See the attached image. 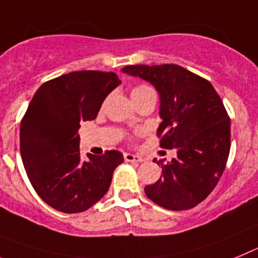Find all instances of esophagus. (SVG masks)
<instances>
[{
    "label": "esophagus",
    "mask_w": 258,
    "mask_h": 258,
    "mask_svg": "<svg viewBox=\"0 0 258 258\" xmlns=\"http://www.w3.org/2000/svg\"><path fill=\"white\" fill-rule=\"evenodd\" d=\"M124 161L126 162H143V158L139 155L131 154V153H124Z\"/></svg>",
    "instance_id": "1"
}]
</instances>
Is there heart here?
<instances>
[{"label": "heart", "instance_id": "1", "mask_svg": "<svg viewBox=\"0 0 258 258\" xmlns=\"http://www.w3.org/2000/svg\"><path fill=\"white\" fill-rule=\"evenodd\" d=\"M149 91H153V90L150 89V87L148 85H138V86H135L134 89H132V91H131L132 100H134V99H136V97L141 96V95L145 94V92H149Z\"/></svg>", "mask_w": 258, "mask_h": 258}]
</instances>
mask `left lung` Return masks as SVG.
Masks as SVG:
<instances>
[{
    "instance_id": "left-lung-1",
    "label": "left lung",
    "mask_w": 258,
    "mask_h": 258,
    "mask_svg": "<svg viewBox=\"0 0 258 258\" xmlns=\"http://www.w3.org/2000/svg\"><path fill=\"white\" fill-rule=\"evenodd\" d=\"M122 73L154 86L161 100L159 144L176 150L171 162H157L162 176L145 186L146 197L166 210L196 207L215 189L230 152V119L219 94L176 64L128 66Z\"/></svg>"
}]
</instances>
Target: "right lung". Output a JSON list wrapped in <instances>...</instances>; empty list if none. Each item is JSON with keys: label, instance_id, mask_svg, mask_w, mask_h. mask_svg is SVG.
I'll return each mask as SVG.
<instances>
[{"label": "right lung", "instance_id": "add662e5", "mask_svg": "<svg viewBox=\"0 0 258 258\" xmlns=\"http://www.w3.org/2000/svg\"><path fill=\"white\" fill-rule=\"evenodd\" d=\"M119 85L112 72L81 71L48 81L34 94L20 123V154L32 186L50 207L83 212L108 191L123 154L108 150L82 159L78 130L96 118Z\"/></svg>", "mask_w": 258, "mask_h": 258}]
</instances>
